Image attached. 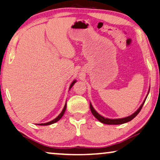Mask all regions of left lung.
I'll return each instance as SVG.
<instances>
[{"label":"left lung","instance_id":"1","mask_svg":"<svg viewBox=\"0 0 160 160\" xmlns=\"http://www.w3.org/2000/svg\"><path fill=\"white\" fill-rule=\"evenodd\" d=\"M149 90H150V88H148V93L147 96H146L144 101H143V102L142 103V104L140 106V107L138 108V109L136 110V112H134L133 114H132L131 115L128 116V117H126V118H120V119H109V118H106L104 117H103L102 115H100L96 111L95 109L93 107V106H92L91 103H90V108H91V111L92 112V114H93V115L95 117V118L97 119L98 121H100L101 122L103 123V124H107V125H120V124H123V123H125V122H129V121L132 120V119H133L135 117H136L137 114H138L139 112H140L141 108L143 107V103H144L146 99H147V96H148V94L149 93Z\"/></svg>","mask_w":160,"mask_h":160}]
</instances>
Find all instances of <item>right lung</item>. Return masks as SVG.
Segmentation results:
<instances>
[{"instance_id":"right-lung-1","label":"right lung","mask_w":160,"mask_h":160,"mask_svg":"<svg viewBox=\"0 0 160 160\" xmlns=\"http://www.w3.org/2000/svg\"><path fill=\"white\" fill-rule=\"evenodd\" d=\"M76 82H77V81H76V80H74V81H72V82L71 83L70 86H69V90H70V89H71V88L73 86L74 84H75V83ZM66 108H67V102H66V103H65V105H64V109H62V112H61V113H60L59 114H58V116L57 117V118H56L54 119V120H51V121H50V122H46V123H41V124H38V125H49L53 124V123L57 122V121L59 120L60 119L62 118V116L64 115V112H65V110H66Z\"/></svg>"}]
</instances>
